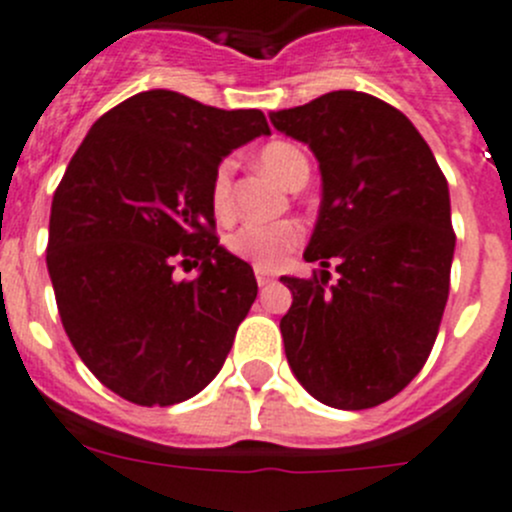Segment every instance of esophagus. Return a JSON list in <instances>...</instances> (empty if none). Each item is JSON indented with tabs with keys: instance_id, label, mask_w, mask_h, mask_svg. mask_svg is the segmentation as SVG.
I'll return each mask as SVG.
<instances>
[{
	"instance_id": "1",
	"label": "esophagus",
	"mask_w": 512,
	"mask_h": 512,
	"mask_svg": "<svg viewBox=\"0 0 512 512\" xmlns=\"http://www.w3.org/2000/svg\"><path fill=\"white\" fill-rule=\"evenodd\" d=\"M256 281L258 286H268V283H273V276L268 271H261V268H256Z\"/></svg>"
}]
</instances>
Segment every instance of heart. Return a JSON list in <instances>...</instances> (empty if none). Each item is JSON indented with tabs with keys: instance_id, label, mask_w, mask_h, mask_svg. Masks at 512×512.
<instances>
[{
	"instance_id": "1",
	"label": "heart",
	"mask_w": 512,
	"mask_h": 512,
	"mask_svg": "<svg viewBox=\"0 0 512 512\" xmlns=\"http://www.w3.org/2000/svg\"><path fill=\"white\" fill-rule=\"evenodd\" d=\"M256 161L263 171L281 181L288 189H296L308 179V159L291 141H268L256 151ZM231 194H234V161H221L211 181V209L216 219L231 216ZM303 241V229L296 221H273V224H246L226 236V249L244 258L261 271L281 266Z\"/></svg>"
}]
</instances>
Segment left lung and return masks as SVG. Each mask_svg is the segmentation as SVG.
Returning a JSON list of instances; mask_svg holds the SVG:
<instances>
[{
	"label": "left lung",
	"mask_w": 512,
	"mask_h": 512,
	"mask_svg": "<svg viewBox=\"0 0 512 512\" xmlns=\"http://www.w3.org/2000/svg\"><path fill=\"white\" fill-rule=\"evenodd\" d=\"M268 119L313 151L323 189L303 254L321 276H281L293 296L281 318L288 366L331 408L386 403L428 361L448 301V181L411 119L363 91H331Z\"/></svg>",
	"instance_id": "obj_1"
}]
</instances>
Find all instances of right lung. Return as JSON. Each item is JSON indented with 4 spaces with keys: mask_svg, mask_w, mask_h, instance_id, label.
<instances>
[{
    "mask_svg": "<svg viewBox=\"0 0 512 512\" xmlns=\"http://www.w3.org/2000/svg\"><path fill=\"white\" fill-rule=\"evenodd\" d=\"M261 134L263 111L151 89L106 111L69 161L47 268L69 341L116 396L174 406L224 366L258 286L214 236L211 181ZM176 262L200 276L176 282Z\"/></svg>",
    "mask_w": 512,
    "mask_h": 512,
    "instance_id": "1",
    "label": "right lung"
}]
</instances>
